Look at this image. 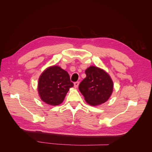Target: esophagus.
<instances>
[{"instance_id": "34e87169", "label": "esophagus", "mask_w": 152, "mask_h": 152, "mask_svg": "<svg viewBox=\"0 0 152 152\" xmlns=\"http://www.w3.org/2000/svg\"><path fill=\"white\" fill-rule=\"evenodd\" d=\"M79 82H75L74 83V87L75 88H77L78 86H79Z\"/></svg>"}]
</instances>
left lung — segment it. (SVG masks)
Segmentation results:
<instances>
[{"instance_id": "1", "label": "left lung", "mask_w": 152, "mask_h": 152, "mask_svg": "<svg viewBox=\"0 0 152 152\" xmlns=\"http://www.w3.org/2000/svg\"><path fill=\"white\" fill-rule=\"evenodd\" d=\"M85 73L86 77L80 82L79 89L86 102L91 106L105 103L113 92L111 77L103 69L94 66L87 68Z\"/></svg>"}]
</instances>
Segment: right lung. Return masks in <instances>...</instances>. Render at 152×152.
Wrapping results in <instances>:
<instances>
[{"mask_svg":"<svg viewBox=\"0 0 152 152\" xmlns=\"http://www.w3.org/2000/svg\"><path fill=\"white\" fill-rule=\"evenodd\" d=\"M73 84L68 72L59 66H50L39 79L38 92L40 99L48 104H60Z\"/></svg>","mask_w":152,"mask_h":152,"instance_id":"add662e5","label":"right lung"}]
</instances>
